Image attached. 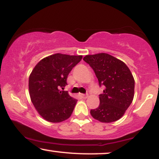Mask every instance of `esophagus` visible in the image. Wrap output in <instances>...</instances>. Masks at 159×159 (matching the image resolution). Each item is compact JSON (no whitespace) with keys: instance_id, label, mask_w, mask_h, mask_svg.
<instances>
[{"instance_id":"obj_1","label":"esophagus","mask_w":159,"mask_h":159,"mask_svg":"<svg viewBox=\"0 0 159 159\" xmlns=\"http://www.w3.org/2000/svg\"><path fill=\"white\" fill-rule=\"evenodd\" d=\"M79 96L82 98H87L88 97V95H85V94H79Z\"/></svg>"}]
</instances>
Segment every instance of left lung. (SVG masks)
Returning a JSON list of instances; mask_svg holds the SVG:
<instances>
[{
	"mask_svg": "<svg viewBox=\"0 0 159 159\" xmlns=\"http://www.w3.org/2000/svg\"><path fill=\"white\" fill-rule=\"evenodd\" d=\"M84 61L94 71L99 86H104L99 95L98 107L90 110L95 119L110 123L121 118L133 101L135 81L123 61L107 53L86 55Z\"/></svg>",
	"mask_w": 159,
	"mask_h": 159,
	"instance_id": "1",
	"label": "left lung"
}]
</instances>
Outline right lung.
<instances>
[{
  "label": "right lung",
  "instance_id": "right-lung-1",
  "mask_svg": "<svg viewBox=\"0 0 159 159\" xmlns=\"http://www.w3.org/2000/svg\"><path fill=\"white\" fill-rule=\"evenodd\" d=\"M81 59V55L57 53L40 61L30 74L31 101L38 113L47 121H64L73 112L77 99L61 89L67 84L69 73Z\"/></svg>",
  "mask_w": 159,
  "mask_h": 159
}]
</instances>
